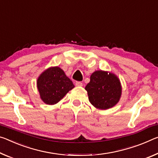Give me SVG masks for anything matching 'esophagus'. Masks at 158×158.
Here are the masks:
<instances>
[{
    "label": "esophagus",
    "mask_w": 158,
    "mask_h": 158,
    "mask_svg": "<svg viewBox=\"0 0 158 158\" xmlns=\"http://www.w3.org/2000/svg\"><path fill=\"white\" fill-rule=\"evenodd\" d=\"M75 85H76V86H78V87H81L82 86H83V84H82L81 81H76Z\"/></svg>",
    "instance_id": "1"
}]
</instances>
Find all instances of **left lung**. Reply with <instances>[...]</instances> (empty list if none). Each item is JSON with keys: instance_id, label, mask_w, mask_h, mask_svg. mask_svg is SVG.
Here are the masks:
<instances>
[{"instance_id": "left-lung-1", "label": "left lung", "mask_w": 158, "mask_h": 158, "mask_svg": "<svg viewBox=\"0 0 158 158\" xmlns=\"http://www.w3.org/2000/svg\"><path fill=\"white\" fill-rule=\"evenodd\" d=\"M90 82L85 87L89 100L96 108H111L119 101L122 86L114 74L107 72L96 71L91 74Z\"/></svg>"}]
</instances>
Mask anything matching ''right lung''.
<instances>
[{
    "instance_id": "1",
    "label": "right lung",
    "mask_w": 158,
    "mask_h": 158,
    "mask_svg": "<svg viewBox=\"0 0 158 158\" xmlns=\"http://www.w3.org/2000/svg\"><path fill=\"white\" fill-rule=\"evenodd\" d=\"M74 87L72 81L58 67L46 69L37 80L40 96L48 105L58 102Z\"/></svg>"
}]
</instances>
